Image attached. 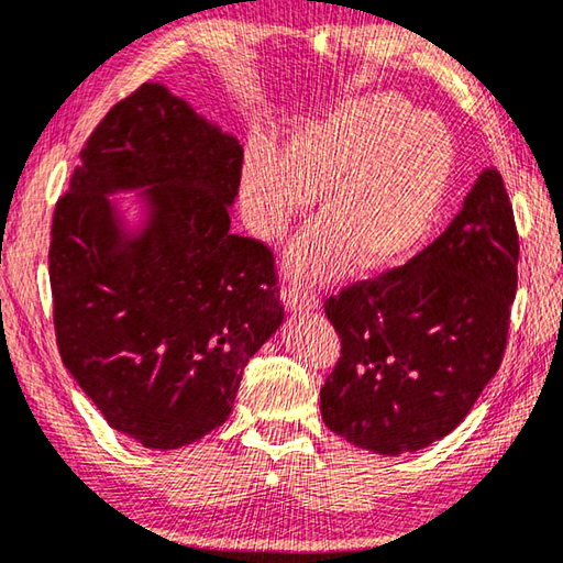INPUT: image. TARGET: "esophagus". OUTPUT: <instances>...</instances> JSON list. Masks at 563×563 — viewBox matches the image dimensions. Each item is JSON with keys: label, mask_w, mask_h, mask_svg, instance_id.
Here are the masks:
<instances>
[{"label": "esophagus", "mask_w": 563, "mask_h": 563, "mask_svg": "<svg viewBox=\"0 0 563 563\" xmlns=\"http://www.w3.org/2000/svg\"><path fill=\"white\" fill-rule=\"evenodd\" d=\"M283 302L290 307V310H314L319 305L317 292H312L310 288H302L300 283H290L288 288L283 290Z\"/></svg>", "instance_id": "esophagus-1"}]
</instances>
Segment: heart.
I'll return each instance as SVG.
<instances>
[{
  "label": "heart",
  "mask_w": 563,
  "mask_h": 563,
  "mask_svg": "<svg viewBox=\"0 0 563 563\" xmlns=\"http://www.w3.org/2000/svg\"><path fill=\"white\" fill-rule=\"evenodd\" d=\"M454 170L442 121L395 95L356 97L310 119L280 151L268 139L246 148L241 197L251 229L278 241L312 205L314 222L295 241L290 268L327 278L349 263L385 266L420 244Z\"/></svg>",
  "instance_id": "b5f03b06"
}]
</instances>
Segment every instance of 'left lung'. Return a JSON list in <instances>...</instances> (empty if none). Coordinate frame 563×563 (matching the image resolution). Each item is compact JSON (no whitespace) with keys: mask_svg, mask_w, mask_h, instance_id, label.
Wrapping results in <instances>:
<instances>
[{"mask_svg":"<svg viewBox=\"0 0 563 563\" xmlns=\"http://www.w3.org/2000/svg\"><path fill=\"white\" fill-rule=\"evenodd\" d=\"M517 261L512 202L486 170L434 244L329 295L341 356L319 393L324 424L388 456L454 432L503 363Z\"/></svg>","mask_w":563,"mask_h":563,"instance_id":"left-lung-1","label":"left lung"}]
</instances>
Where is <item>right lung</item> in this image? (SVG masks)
Here are the masks:
<instances>
[{"mask_svg": "<svg viewBox=\"0 0 563 563\" xmlns=\"http://www.w3.org/2000/svg\"><path fill=\"white\" fill-rule=\"evenodd\" d=\"M241 163L234 136L146 82L95 126L55 202L60 358L107 424L148 449L224 424L249 358L283 322L271 246L229 231ZM139 184L154 217L124 242L103 195Z\"/></svg>", "mask_w": 563, "mask_h": 563, "instance_id": "1", "label": "right lung"}]
</instances>
